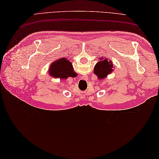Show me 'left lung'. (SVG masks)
<instances>
[{"label": "left lung", "instance_id": "1", "mask_svg": "<svg viewBox=\"0 0 159 159\" xmlns=\"http://www.w3.org/2000/svg\"><path fill=\"white\" fill-rule=\"evenodd\" d=\"M100 61L96 64L94 67V74L98 77L99 80L104 79L106 78L108 74L113 71L112 62L108 60L107 58L101 57Z\"/></svg>", "mask_w": 159, "mask_h": 159}]
</instances>
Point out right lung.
Returning a JSON list of instances; mask_svg holds the SVG:
<instances>
[{
  "instance_id": "1",
  "label": "right lung",
  "mask_w": 159,
  "mask_h": 159,
  "mask_svg": "<svg viewBox=\"0 0 159 159\" xmlns=\"http://www.w3.org/2000/svg\"><path fill=\"white\" fill-rule=\"evenodd\" d=\"M49 74L53 78L60 79H67L69 77L75 78L76 76L71 62L66 58L58 59L53 62L49 69Z\"/></svg>"
}]
</instances>
